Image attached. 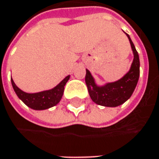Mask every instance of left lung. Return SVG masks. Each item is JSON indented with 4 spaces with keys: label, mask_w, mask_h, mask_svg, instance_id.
Wrapping results in <instances>:
<instances>
[{
    "label": "left lung",
    "mask_w": 159,
    "mask_h": 159,
    "mask_svg": "<svg viewBox=\"0 0 159 159\" xmlns=\"http://www.w3.org/2000/svg\"><path fill=\"white\" fill-rule=\"evenodd\" d=\"M134 55L130 69L126 75L113 83H108L102 86H98L90 71L86 69L85 83L91 99L99 105L105 107H116L124 103L131 96L139 77V57L135 46L129 36L126 34Z\"/></svg>",
    "instance_id": "8db88e82"
}]
</instances>
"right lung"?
<instances>
[{
	"label": "right lung",
	"instance_id": "right-lung-1",
	"mask_svg": "<svg viewBox=\"0 0 159 159\" xmlns=\"http://www.w3.org/2000/svg\"><path fill=\"white\" fill-rule=\"evenodd\" d=\"M69 77L70 75H67L65 79L62 80L60 83L53 89L39 92V93H28L21 91L15 84L12 78H11V84L18 97L28 107L31 108L33 110L41 111V110H46V109L53 107L60 102L63 93H64L65 85L69 80Z\"/></svg>",
	"mask_w": 159,
	"mask_h": 159
}]
</instances>
